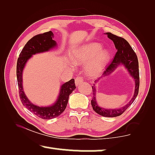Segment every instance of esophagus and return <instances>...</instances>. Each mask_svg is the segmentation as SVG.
Here are the masks:
<instances>
[{
  "instance_id": "1",
  "label": "esophagus",
  "mask_w": 155,
  "mask_h": 155,
  "mask_svg": "<svg viewBox=\"0 0 155 155\" xmlns=\"http://www.w3.org/2000/svg\"><path fill=\"white\" fill-rule=\"evenodd\" d=\"M84 82V79L82 77H77L75 80V83L76 86H80Z\"/></svg>"
}]
</instances>
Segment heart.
Wrapping results in <instances>:
<instances>
[{
	"label": "heart",
	"mask_w": 155,
	"mask_h": 155,
	"mask_svg": "<svg viewBox=\"0 0 155 155\" xmlns=\"http://www.w3.org/2000/svg\"><path fill=\"white\" fill-rule=\"evenodd\" d=\"M100 44L91 42L78 48L73 56L76 62L85 64L86 71L91 76H95L102 71L110 59V54L107 50L102 49Z\"/></svg>",
	"instance_id": "obj_1"
}]
</instances>
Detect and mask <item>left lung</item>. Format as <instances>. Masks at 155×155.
<instances>
[{"label": "left lung", "instance_id": "obj_1", "mask_svg": "<svg viewBox=\"0 0 155 155\" xmlns=\"http://www.w3.org/2000/svg\"><path fill=\"white\" fill-rule=\"evenodd\" d=\"M108 38L113 40L115 45L116 49L117 50L116 54L114 57L110 64L108 65L106 68V70L103 73V76H108L113 72L118 66L120 64L124 65L130 75L134 78L135 83V88L134 95L130 101L123 107L116 109H105L99 106L97 101H96V88L95 84L92 87L93 89V99L91 100V105L93 109L99 115L106 117H115L121 115V114L125 112L126 109L130 106L133 101H135V98L138 95L139 88V62L137 56L132 49L130 44L123 38L117 36L111 33H106ZM97 81H95V84Z\"/></svg>", "mask_w": 155, "mask_h": 155}]
</instances>
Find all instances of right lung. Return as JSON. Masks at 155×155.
I'll list each match as a JSON object with an SVG mask.
<instances>
[{"mask_svg": "<svg viewBox=\"0 0 155 155\" xmlns=\"http://www.w3.org/2000/svg\"><path fill=\"white\" fill-rule=\"evenodd\" d=\"M51 31L38 34L30 39L25 45L18 58L16 76L19 88V96L21 102L30 112L43 120H51L60 115L67 107L68 97L76 87L74 79L67 82L61 86L60 93L55 102L49 106H38L32 104L25 94L22 87V71L27 62L33 55L49 51L57 46Z\"/></svg>", "mask_w": 155, "mask_h": 155, "instance_id": "add662e5", "label": "right lung"}]
</instances>
